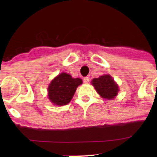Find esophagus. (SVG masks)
I'll return each mask as SVG.
<instances>
[{"instance_id":"34e87169","label":"esophagus","mask_w":157,"mask_h":157,"mask_svg":"<svg viewBox=\"0 0 157 157\" xmlns=\"http://www.w3.org/2000/svg\"><path fill=\"white\" fill-rule=\"evenodd\" d=\"M83 82H84L85 83H88L89 82H90V78L87 77H84V78H83Z\"/></svg>"}]
</instances>
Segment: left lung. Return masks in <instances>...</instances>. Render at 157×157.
<instances>
[{"mask_svg":"<svg viewBox=\"0 0 157 157\" xmlns=\"http://www.w3.org/2000/svg\"><path fill=\"white\" fill-rule=\"evenodd\" d=\"M91 83L99 96L105 99H114L119 91L118 84L109 74H104L99 78H94Z\"/></svg>","mask_w":157,"mask_h":157,"instance_id":"8db88e82","label":"left lung"}]
</instances>
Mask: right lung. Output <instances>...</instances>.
<instances>
[{
  "mask_svg": "<svg viewBox=\"0 0 157 157\" xmlns=\"http://www.w3.org/2000/svg\"><path fill=\"white\" fill-rule=\"evenodd\" d=\"M80 78H73L67 73H61L48 85V96L53 105H64L71 102L79 85Z\"/></svg>",
  "mask_w": 157,
  "mask_h": 157,
  "instance_id": "right-lung-1",
  "label": "right lung"
}]
</instances>
